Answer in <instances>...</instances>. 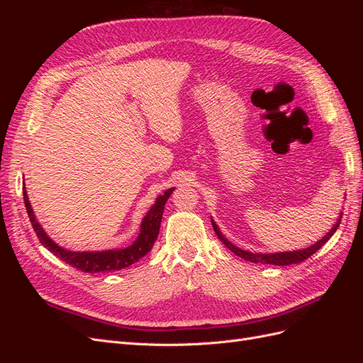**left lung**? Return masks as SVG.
<instances>
[{"label":"left lung","mask_w":363,"mask_h":363,"mask_svg":"<svg viewBox=\"0 0 363 363\" xmlns=\"http://www.w3.org/2000/svg\"><path fill=\"white\" fill-rule=\"evenodd\" d=\"M340 218H342V213L339 215L337 221L333 224V227L328 230V233H325L318 242H315L313 245L307 247V248H303V250H294V251H280V252H251V251H247V250H242L239 248L236 245H233L230 240L221 233V230L218 228L216 223L212 219V227L215 230L216 236L219 238V240L232 251L235 252L236 256L242 257L244 260H248V262H252V263H267V265H277V267H286V265H294V263H300V262H304L306 259H309L313 252H316L318 250H320L328 239H330L333 236V233L337 230L339 224H340Z\"/></svg>","instance_id":"left-lung-1"}]
</instances>
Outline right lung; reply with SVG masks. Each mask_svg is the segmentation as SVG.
Wrapping results in <instances>:
<instances>
[{
    "mask_svg": "<svg viewBox=\"0 0 363 363\" xmlns=\"http://www.w3.org/2000/svg\"><path fill=\"white\" fill-rule=\"evenodd\" d=\"M174 189L175 188L167 189L162 195L157 196L155 204L151 206L144 219H142L139 235L135 239L133 244L125 248L103 250V251H71L54 242L36 219L35 212H33L31 204L28 201L26 186L23 191H24V203H26L27 213L31 221V225L38 235V239L40 240V244L45 248H48L54 256H57L63 262H67L68 265L80 269L83 272L95 274V272H111V271H119V269L128 268L130 265H133V263L140 260L145 255H148L159 236L163 208Z\"/></svg>",
    "mask_w": 363,
    "mask_h": 363,
    "instance_id": "right-lung-1",
    "label": "right lung"
}]
</instances>
